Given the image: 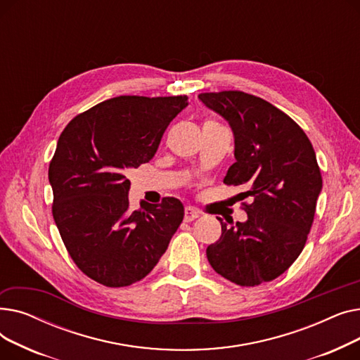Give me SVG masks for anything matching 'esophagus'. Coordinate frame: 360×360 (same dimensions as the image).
Masks as SVG:
<instances>
[{
	"label": "esophagus",
	"mask_w": 360,
	"mask_h": 360,
	"mask_svg": "<svg viewBox=\"0 0 360 360\" xmlns=\"http://www.w3.org/2000/svg\"><path fill=\"white\" fill-rule=\"evenodd\" d=\"M201 213L194 209V207H185V221H193L195 220Z\"/></svg>",
	"instance_id": "esophagus-1"
}]
</instances>
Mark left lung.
Wrapping results in <instances>:
<instances>
[{
    "label": "left lung",
    "mask_w": 360,
    "mask_h": 360,
    "mask_svg": "<svg viewBox=\"0 0 360 360\" xmlns=\"http://www.w3.org/2000/svg\"><path fill=\"white\" fill-rule=\"evenodd\" d=\"M200 101L232 127L236 162L226 185H247L245 223L221 224V236L207 247L216 273L251 288L285 273L304 250L323 178L314 147L289 115L240 90L200 93ZM242 198V200H243Z\"/></svg>",
    "instance_id": "1"
}]
</instances>
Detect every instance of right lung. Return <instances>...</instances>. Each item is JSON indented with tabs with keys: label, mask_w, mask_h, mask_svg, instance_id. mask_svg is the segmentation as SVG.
<instances>
[{
	"label": "right lung",
	"mask_w": 360,
	"mask_h": 360,
	"mask_svg": "<svg viewBox=\"0 0 360 360\" xmlns=\"http://www.w3.org/2000/svg\"><path fill=\"white\" fill-rule=\"evenodd\" d=\"M188 96H118L74 117L49 163L52 216L72 261L106 288L144 278L184 219L174 197L131 210L125 172L155 156Z\"/></svg>",
	"instance_id": "add662e5"
}]
</instances>
